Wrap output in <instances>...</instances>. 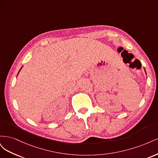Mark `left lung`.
I'll use <instances>...</instances> for the list:
<instances>
[{
    "mask_svg": "<svg viewBox=\"0 0 158 158\" xmlns=\"http://www.w3.org/2000/svg\"><path fill=\"white\" fill-rule=\"evenodd\" d=\"M144 71H145V73H146V70H145V69H144Z\"/></svg>",
    "mask_w": 158,
    "mask_h": 158,
    "instance_id": "left-lung-1",
    "label": "left lung"
}]
</instances>
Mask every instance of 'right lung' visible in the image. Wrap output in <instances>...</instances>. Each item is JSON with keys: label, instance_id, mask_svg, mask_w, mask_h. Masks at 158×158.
Listing matches in <instances>:
<instances>
[{"label": "right lung", "instance_id": "add662e5", "mask_svg": "<svg viewBox=\"0 0 158 158\" xmlns=\"http://www.w3.org/2000/svg\"><path fill=\"white\" fill-rule=\"evenodd\" d=\"M22 67H23V66H22V68H21V69H20V70H19V72H18V74H17V76H18V74H19V73H20V70H21V69H22Z\"/></svg>", "mask_w": 158, "mask_h": 158}]
</instances>
